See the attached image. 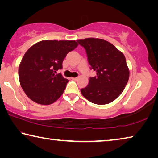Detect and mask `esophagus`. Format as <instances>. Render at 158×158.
Instances as JSON below:
<instances>
[{"label":"esophagus","instance_id":"esophagus-1","mask_svg":"<svg viewBox=\"0 0 158 158\" xmlns=\"http://www.w3.org/2000/svg\"><path fill=\"white\" fill-rule=\"evenodd\" d=\"M72 79H73V80H77V79H78V77H72Z\"/></svg>","mask_w":158,"mask_h":158}]
</instances>
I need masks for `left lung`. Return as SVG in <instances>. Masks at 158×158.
Segmentation results:
<instances>
[{"label": "left lung", "mask_w": 158, "mask_h": 158, "mask_svg": "<svg viewBox=\"0 0 158 158\" xmlns=\"http://www.w3.org/2000/svg\"><path fill=\"white\" fill-rule=\"evenodd\" d=\"M84 48L90 69L97 73L89 85L81 89L82 95L96 105L113 102L123 91L129 79L126 59L121 52L106 40L98 38L79 40Z\"/></svg>", "instance_id": "left-lung-1"}]
</instances>
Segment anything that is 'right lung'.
Here are the masks:
<instances>
[{"label":"right lung","mask_w":158,"mask_h":158,"mask_svg":"<svg viewBox=\"0 0 158 158\" xmlns=\"http://www.w3.org/2000/svg\"><path fill=\"white\" fill-rule=\"evenodd\" d=\"M78 46L75 40H42L23 56L19 68L21 86L28 97L40 105H51L65 89L68 80L58 69L66 55Z\"/></svg>","instance_id":"obj_1"}]
</instances>
